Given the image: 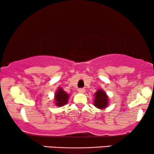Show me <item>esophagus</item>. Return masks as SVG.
<instances>
[{
  "label": "esophagus",
  "mask_w": 154,
  "mask_h": 154,
  "mask_svg": "<svg viewBox=\"0 0 154 154\" xmlns=\"http://www.w3.org/2000/svg\"><path fill=\"white\" fill-rule=\"evenodd\" d=\"M78 92L80 93H85V90L84 88H79L78 90Z\"/></svg>",
  "instance_id": "obj_1"
}]
</instances>
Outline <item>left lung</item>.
Instances as JSON below:
<instances>
[{"label":"left lung","instance_id":"obj_1","mask_svg":"<svg viewBox=\"0 0 154 154\" xmlns=\"http://www.w3.org/2000/svg\"><path fill=\"white\" fill-rule=\"evenodd\" d=\"M109 104V97L103 90L99 89L95 93L94 106L98 109H103Z\"/></svg>","mask_w":154,"mask_h":154}]
</instances>
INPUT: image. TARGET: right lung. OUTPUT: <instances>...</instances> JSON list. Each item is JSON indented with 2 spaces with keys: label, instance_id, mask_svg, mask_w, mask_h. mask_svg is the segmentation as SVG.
<instances>
[{
  "label": "right lung",
  "instance_id": "1",
  "mask_svg": "<svg viewBox=\"0 0 154 154\" xmlns=\"http://www.w3.org/2000/svg\"><path fill=\"white\" fill-rule=\"evenodd\" d=\"M69 95L67 94L61 88H58L57 91L55 93V103L57 106H63L67 103Z\"/></svg>",
  "mask_w": 154,
  "mask_h": 154
}]
</instances>
